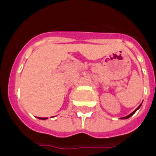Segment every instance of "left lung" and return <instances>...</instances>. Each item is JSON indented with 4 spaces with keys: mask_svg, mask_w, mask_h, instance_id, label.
Wrapping results in <instances>:
<instances>
[{
    "mask_svg": "<svg viewBox=\"0 0 156 156\" xmlns=\"http://www.w3.org/2000/svg\"><path fill=\"white\" fill-rule=\"evenodd\" d=\"M141 105H142V104H140V106H139V107H138V108H136V110L134 111V112H132V113H131V114H129V115H127V116H125V117H122V118H120V119H128V118H130V117H131V116H132V115H134V114H135V112H136V111L138 110V109H139V108H140V107H141Z\"/></svg>",
    "mask_w": 156,
    "mask_h": 156,
    "instance_id": "obj_1",
    "label": "left lung"
}]
</instances>
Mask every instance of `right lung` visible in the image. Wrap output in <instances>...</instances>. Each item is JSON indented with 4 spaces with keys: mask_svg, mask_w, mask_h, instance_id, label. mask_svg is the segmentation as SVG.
<instances>
[{
    "mask_svg": "<svg viewBox=\"0 0 156 156\" xmlns=\"http://www.w3.org/2000/svg\"><path fill=\"white\" fill-rule=\"evenodd\" d=\"M39 119H41V120H44V119H47L48 118H41V117H37Z\"/></svg>",
    "mask_w": 156,
    "mask_h": 156,
    "instance_id": "1",
    "label": "right lung"
}]
</instances>
